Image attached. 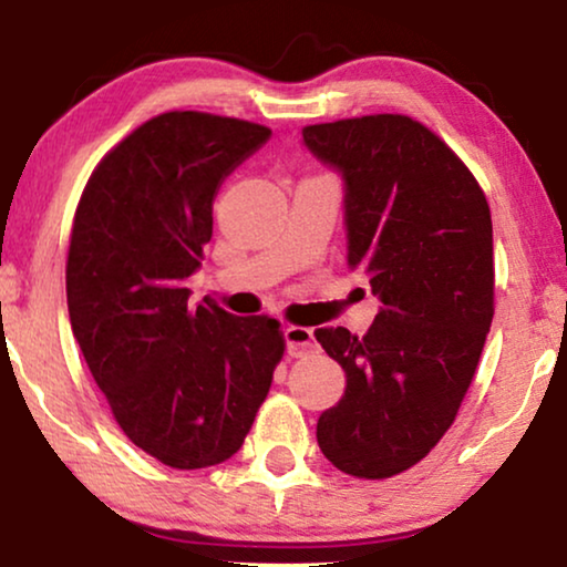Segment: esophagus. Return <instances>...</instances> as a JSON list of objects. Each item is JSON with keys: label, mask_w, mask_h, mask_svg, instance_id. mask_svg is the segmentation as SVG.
I'll list each match as a JSON object with an SVG mask.
<instances>
[{"label": "esophagus", "mask_w": 567, "mask_h": 567, "mask_svg": "<svg viewBox=\"0 0 567 567\" xmlns=\"http://www.w3.org/2000/svg\"><path fill=\"white\" fill-rule=\"evenodd\" d=\"M284 340H286V351H289V355H301L312 348L315 336L309 328L289 324V328H284Z\"/></svg>", "instance_id": "obj_1"}]
</instances>
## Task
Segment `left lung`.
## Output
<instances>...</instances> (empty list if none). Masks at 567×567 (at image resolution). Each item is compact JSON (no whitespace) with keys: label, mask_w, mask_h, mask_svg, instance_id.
Returning <instances> with one entry per match:
<instances>
[{"label":"left lung","mask_w":567,"mask_h":567,"mask_svg":"<svg viewBox=\"0 0 567 567\" xmlns=\"http://www.w3.org/2000/svg\"><path fill=\"white\" fill-rule=\"evenodd\" d=\"M343 181L348 268L382 307L363 338H315L346 371L317 421L340 472L382 480L421 462L454 423L493 322V221L480 185L408 115H363L301 131Z\"/></svg>","instance_id":"left-lung-1"}]
</instances>
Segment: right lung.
<instances>
[{
  "mask_svg": "<svg viewBox=\"0 0 567 567\" xmlns=\"http://www.w3.org/2000/svg\"><path fill=\"white\" fill-rule=\"evenodd\" d=\"M268 138L258 123L162 113L105 154L76 206L72 332L123 433L167 467L237 454L284 355L276 320L190 305L185 286L221 183Z\"/></svg>",
  "mask_w": 567,
  "mask_h": 567,
  "instance_id": "1",
  "label": "right lung"
}]
</instances>
